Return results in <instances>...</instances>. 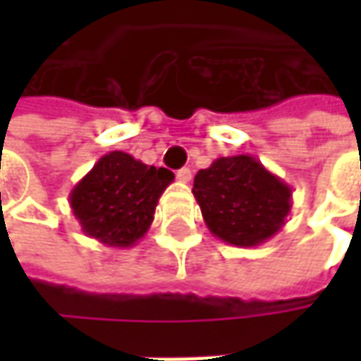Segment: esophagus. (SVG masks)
<instances>
[{
  "label": "esophagus",
  "mask_w": 361,
  "mask_h": 361,
  "mask_svg": "<svg viewBox=\"0 0 361 361\" xmlns=\"http://www.w3.org/2000/svg\"><path fill=\"white\" fill-rule=\"evenodd\" d=\"M176 178H178L180 183H188V180L192 178V173H190V169H187V166H185V169H180V171L176 173Z\"/></svg>",
  "instance_id": "1"
}]
</instances>
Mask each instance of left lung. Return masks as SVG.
<instances>
[{
	"label": "left lung",
	"mask_w": 361,
	"mask_h": 361,
	"mask_svg": "<svg viewBox=\"0 0 361 361\" xmlns=\"http://www.w3.org/2000/svg\"><path fill=\"white\" fill-rule=\"evenodd\" d=\"M192 195L216 239L257 247L285 225L291 187L249 154L221 157L195 176Z\"/></svg>",
	"instance_id": "8db88e82"
}]
</instances>
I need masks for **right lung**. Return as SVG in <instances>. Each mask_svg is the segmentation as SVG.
<instances>
[{
	"mask_svg": "<svg viewBox=\"0 0 361 361\" xmlns=\"http://www.w3.org/2000/svg\"><path fill=\"white\" fill-rule=\"evenodd\" d=\"M173 180L171 171L112 150L72 188L70 207L88 237L126 249L150 229L160 195Z\"/></svg>",
	"mask_w": 361,
	"mask_h": 361,
	"instance_id": "1",
	"label": "right lung"
}]
</instances>
